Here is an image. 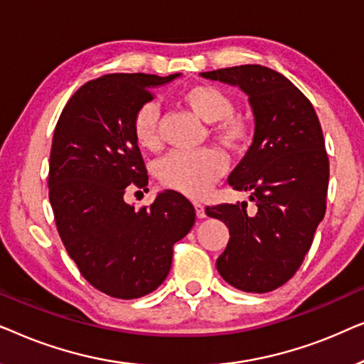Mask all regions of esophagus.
Wrapping results in <instances>:
<instances>
[{
    "label": "esophagus",
    "mask_w": 364,
    "mask_h": 364,
    "mask_svg": "<svg viewBox=\"0 0 364 364\" xmlns=\"http://www.w3.org/2000/svg\"><path fill=\"white\" fill-rule=\"evenodd\" d=\"M193 205H196V213H197L198 218H205V217H207V215H205V207H203L202 203L196 202V203H193Z\"/></svg>",
    "instance_id": "34e87169"
}]
</instances>
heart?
<instances>
[{"instance_id": "b5f03b06", "label": "heart", "mask_w": 364, "mask_h": 364, "mask_svg": "<svg viewBox=\"0 0 364 364\" xmlns=\"http://www.w3.org/2000/svg\"><path fill=\"white\" fill-rule=\"evenodd\" d=\"M183 102L203 122L217 124L215 132L228 149L238 151L245 146L248 127L242 119L233 117V102L215 86H193L183 92ZM159 106L149 101L137 109L134 117V136L139 146L156 149L159 144ZM225 157L213 147L176 149L159 161L156 173L164 186L173 191L198 197L225 171Z\"/></svg>"}]
</instances>
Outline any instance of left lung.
Returning a JSON list of instances; mask_svg holds the SVG:
<instances>
[{
  "label": "left lung",
  "mask_w": 364,
  "mask_h": 364,
  "mask_svg": "<svg viewBox=\"0 0 364 364\" xmlns=\"http://www.w3.org/2000/svg\"><path fill=\"white\" fill-rule=\"evenodd\" d=\"M240 87L250 102L255 132L228 183L250 192L247 202L207 207L228 227L217 270L228 285L248 293L277 290L295 275L325 217L330 164L311 102L283 74L258 64L200 73Z\"/></svg>",
  "instance_id": "1"
}]
</instances>
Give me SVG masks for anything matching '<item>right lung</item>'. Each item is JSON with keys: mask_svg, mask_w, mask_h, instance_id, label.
<instances>
[{"mask_svg": "<svg viewBox=\"0 0 364 364\" xmlns=\"http://www.w3.org/2000/svg\"><path fill=\"white\" fill-rule=\"evenodd\" d=\"M106 74L74 92L54 129L49 202L59 237L81 275L109 296L132 300L162 285L172 247L191 232L193 205L164 191L151 207L124 200L127 186L146 187L147 172L134 117L154 87L181 77Z\"/></svg>", "mask_w": 364, "mask_h": 364, "instance_id": "obj_1", "label": "right lung"}]
</instances>
